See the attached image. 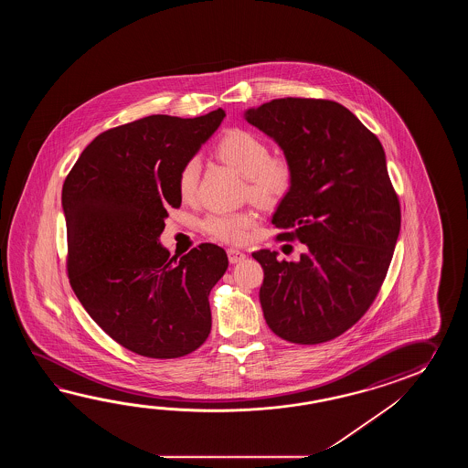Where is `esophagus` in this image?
I'll list each match as a JSON object with an SVG mask.
<instances>
[{
  "label": "esophagus",
  "mask_w": 468,
  "mask_h": 468,
  "mask_svg": "<svg viewBox=\"0 0 468 468\" xmlns=\"http://www.w3.org/2000/svg\"><path fill=\"white\" fill-rule=\"evenodd\" d=\"M228 258H229L230 262L232 264H236V262H240V261H244L246 258V254L242 252V250H239L236 248L228 249Z\"/></svg>",
  "instance_id": "34e87169"
}]
</instances>
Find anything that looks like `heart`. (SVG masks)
<instances>
[{"label": "heart", "instance_id": "heart-1", "mask_svg": "<svg viewBox=\"0 0 468 468\" xmlns=\"http://www.w3.org/2000/svg\"><path fill=\"white\" fill-rule=\"evenodd\" d=\"M216 154L226 165L236 170L248 182L250 199L259 204H276L291 187L292 170L284 157H271L268 145L258 135L248 130H229L219 140ZM199 160L192 159L184 165L179 176V192L182 199L189 200L197 190ZM256 222L249 210L210 214L204 220V229L212 238L226 242H242Z\"/></svg>", "mask_w": 468, "mask_h": 468}]
</instances>
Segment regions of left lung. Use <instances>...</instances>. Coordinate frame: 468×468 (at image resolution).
Returning <instances> with one entry per match:
<instances>
[{
	"instance_id": "1",
	"label": "left lung",
	"mask_w": 468,
	"mask_h": 468,
	"mask_svg": "<svg viewBox=\"0 0 468 468\" xmlns=\"http://www.w3.org/2000/svg\"><path fill=\"white\" fill-rule=\"evenodd\" d=\"M244 119L278 144L292 170L272 214L298 261L252 252L264 271L259 301L269 328L298 345L336 338L377 298L397 246L401 212L387 155L355 113L331 100L276 99Z\"/></svg>"
}]
</instances>
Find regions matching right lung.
<instances>
[{
	"mask_svg": "<svg viewBox=\"0 0 468 468\" xmlns=\"http://www.w3.org/2000/svg\"><path fill=\"white\" fill-rule=\"evenodd\" d=\"M224 117L150 115L107 130L63 184L71 288L110 338L147 358H179L209 336L228 254L206 242L170 258L160 234L182 202L180 172Z\"/></svg>",
	"mask_w": 468,
	"mask_h": 468,
	"instance_id": "add662e5",
	"label": "right lung"
}]
</instances>
